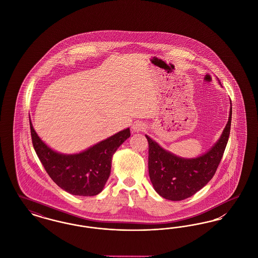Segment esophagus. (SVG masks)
Here are the masks:
<instances>
[{"label": "esophagus", "instance_id": "esophagus-1", "mask_svg": "<svg viewBox=\"0 0 258 258\" xmlns=\"http://www.w3.org/2000/svg\"><path fill=\"white\" fill-rule=\"evenodd\" d=\"M132 128L135 133H140V132H143L145 130V124L142 122H140V121H136L133 124Z\"/></svg>", "mask_w": 258, "mask_h": 258}]
</instances>
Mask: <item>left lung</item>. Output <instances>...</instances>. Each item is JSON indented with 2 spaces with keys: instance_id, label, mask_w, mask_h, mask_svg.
I'll use <instances>...</instances> for the list:
<instances>
[{
  "instance_id": "8db88e82",
  "label": "left lung",
  "mask_w": 258,
  "mask_h": 258,
  "mask_svg": "<svg viewBox=\"0 0 258 258\" xmlns=\"http://www.w3.org/2000/svg\"><path fill=\"white\" fill-rule=\"evenodd\" d=\"M231 118L230 100L228 122L221 137L207 152L196 158L179 157L145 135L149 143V176L154 189L160 197L171 201L184 200L208 184L217 171L226 147Z\"/></svg>"
}]
</instances>
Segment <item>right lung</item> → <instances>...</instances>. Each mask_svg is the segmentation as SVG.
I'll return each mask as SVG.
<instances>
[{
  "label": "right lung",
  "mask_w": 258,
  "mask_h": 258,
  "mask_svg": "<svg viewBox=\"0 0 258 258\" xmlns=\"http://www.w3.org/2000/svg\"><path fill=\"white\" fill-rule=\"evenodd\" d=\"M30 127L35 151L50 178L61 189L78 197H94L102 191L110 176L113 155L131 136L127 127L82 152L63 154L40 139L31 119Z\"/></svg>",
  "instance_id": "1"
}]
</instances>
